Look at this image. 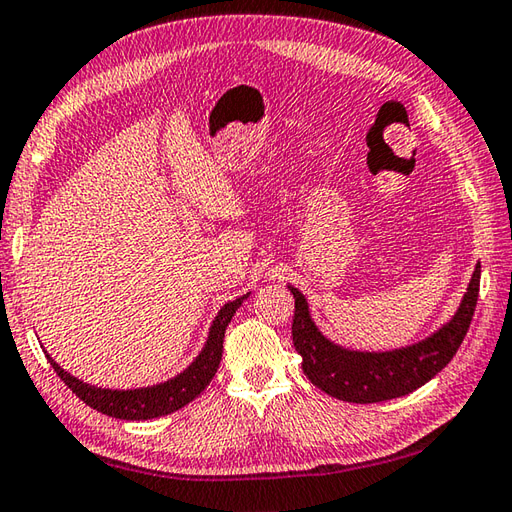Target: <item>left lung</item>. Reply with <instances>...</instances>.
Returning <instances> with one entry per match:
<instances>
[{
	"instance_id": "obj_1",
	"label": "left lung",
	"mask_w": 512,
	"mask_h": 512,
	"mask_svg": "<svg viewBox=\"0 0 512 512\" xmlns=\"http://www.w3.org/2000/svg\"><path fill=\"white\" fill-rule=\"evenodd\" d=\"M296 298L294 347L302 356V371L314 387L331 398L356 404L402 398L435 378L460 349L475 314L479 294V263L451 320L431 336L389 351L349 349L329 340L311 318L309 302L302 291L287 285Z\"/></svg>"
}]
</instances>
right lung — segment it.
Listing matches in <instances>:
<instances>
[{"label": "right lung", "instance_id": "1", "mask_svg": "<svg viewBox=\"0 0 512 512\" xmlns=\"http://www.w3.org/2000/svg\"><path fill=\"white\" fill-rule=\"evenodd\" d=\"M249 294L236 298L232 302H225L218 311L216 318L212 320V327L207 331V340L203 349L198 351V356L192 360L187 369H183L174 378L152 384V387H139V389H103L88 384L75 375L61 369L59 364L52 360L46 353L52 369L57 371L61 380L66 382V387L77 395L79 400L86 402L92 409H97L103 415L117 417V420H154V417L168 415L183 409L185 404H190L194 398L201 395V391L212 382L214 373L221 364L223 358V338L229 320L234 318L238 307L243 305Z\"/></svg>", "mask_w": 512, "mask_h": 512}]
</instances>
